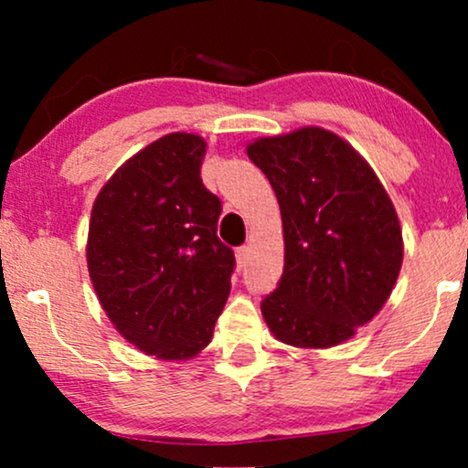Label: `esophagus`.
Instances as JSON below:
<instances>
[{
    "mask_svg": "<svg viewBox=\"0 0 468 468\" xmlns=\"http://www.w3.org/2000/svg\"><path fill=\"white\" fill-rule=\"evenodd\" d=\"M247 262H250V247H239L236 250V265H239V269L247 267Z\"/></svg>",
    "mask_w": 468,
    "mask_h": 468,
    "instance_id": "esophagus-1",
    "label": "esophagus"
}]
</instances>
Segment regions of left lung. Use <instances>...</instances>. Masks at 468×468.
<instances>
[{
    "label": "left lung",
    "instance_id": "1",
    "mask_svg": "<svg viewBox=\"0 0 468 468\" xmlns=\"http://www.w3.org/2000/svg\"><path fill=\"white\" fill-rule=\"evenodd\" d=\"M247 155L276 192L284 271L262 300L269 331L298 348H331L381 311L403 262L397 210L367 162L320 126L261 137Z\"/></svg>",
    "mask_w": 468,
    "mask_h": 468
}]
</instances>
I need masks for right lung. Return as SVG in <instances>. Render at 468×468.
I'll return each mask as SVG.
<instances>
[{
	"instance_id": "obj_1",
	"label": "right lung",
	"mask_w": 468,
	"mask_h": 468,
	"mask_svg": "<svg viewBox=\"0 0 468 468\" xmlns=\"http://www.w3.org/2000/svg\"><path fill=\"white\" fill-rule=\"evenodd\" d=\"M203 137L168 133L115 170L93 201V289L126 342L157 359L206 348L232 287L234 251L217 236L221 201L203 186Z\"/></svg>"
}]
</instances>
